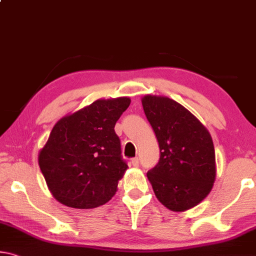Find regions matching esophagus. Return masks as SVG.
Returning <instances> with one entry per match:
<instances>
[{"mask_svg": "<svg viewBox=\"0 0 256 256\" xmlns=\"http://www.w3.org/2000/svg\"><path fill=\"white\" fill-rule=\"evenodd\" d=\"M132 164L134 167H138L140 166V159L138 156H135V158L132 159Z\"/></svg>", "mask_w": 256, "mask_h": 256, "instance_id": "1", "label": "esophagus"}]
</instances>
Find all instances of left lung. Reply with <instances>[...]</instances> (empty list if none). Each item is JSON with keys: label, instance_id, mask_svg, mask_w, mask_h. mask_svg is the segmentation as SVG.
<instances>
[{"label": "left lung", "instance_id": "obj_1", "mask_svg": "<svg viewBox=\"0 0 256 256\" xmlns=\"http://www.w3.org/2000/svg\"><path fill=\"white\" fill-rule=\"evenodd\" d=\"M142 105L160 148L159 162L146 174L156 196L172 212L194 208L210 194L216 178L210 132L166 96L145 95Z\"/></svg>", "mask_w": 256, "mask_h": 256}]
</instances>
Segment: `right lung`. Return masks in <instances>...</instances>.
I'll list each match as a JSON object with an SVG mask.
<instances>
[{
  "mask_svg": "<svg viewBox=\"0 0 256 256\" xmlns=\"http://www.w3.org/2000/svg\"><path fill=\"white\" fill-rule=\"evenodd\" d=\"M129 105V97L97 100L54 126L38 152V166L62 205L88 210L116 194L128 166L114 126Z\"/></svg>",
  "mask_w": 256,
  "mask_h": 256,
  "instance_id": "1",
  "label": "right lung"
}]
</instances>
